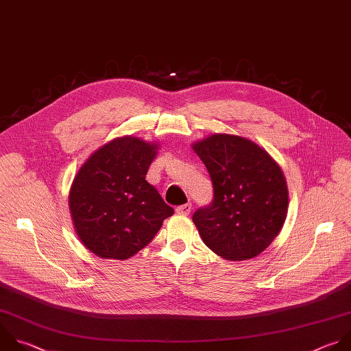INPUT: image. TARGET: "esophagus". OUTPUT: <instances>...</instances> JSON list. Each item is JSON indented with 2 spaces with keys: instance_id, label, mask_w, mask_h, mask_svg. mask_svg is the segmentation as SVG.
<instances>
[{
  "instance_id": "obj_1",
  "label": "esophagus",
  "mask_w": 351,
  "mask_h": 351,
  "mask_svg": "<svg viewBox=\"0 0 351 351\" xmlns=\"http://www.w3.org/2000/svg\"><path fill=\"white\" fill-rule=\"evenodd\" d=\"M191 212V204H183V205H180V206H178L176 208V213L178 215H189Z\"/></svg>"
}]
</instances>
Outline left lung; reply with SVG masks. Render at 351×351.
I'll list each match as a JSON object with an SVG mask.
<instances>
[{
    "instance_id": "8db88e82",
    "label": "left lung",
    "mask_w": 351,
    "mask_h": 351,
    "mask_svg": "<svg viewBox=\"0 0 351 351\" xmlns=\"http://www.w3.org/2000/svg\"><path fill=\"white\" fill-rule=\"evenodd\" d=\"M213 186L212 202L193 221L204 244L226 261H248L278 236L288 210V187L270 154L241 136L215 134L193 145Z\"/></svg>"
}]
</instances>
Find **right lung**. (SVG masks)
Returning a JSON list of instances; mask_svg holds the SVG:
<instances>
[{
	"label": "right lung",
	"instance_id": "right-lung-1",
	"mask_svg": "<svg viewBox=\"0 0 351 351\" xmlns=\"http://www.w3.org/2000/svg\"><path fill=\"white\" fill-rule=\"evenodd\" d=\"M156 154V143L124 136L101 146L78 171L69 195L71 219L80 240L96 256H134L173 215L146 180Z\"/></svg>",
	"mask_w": 351,
	"mask_h": 351
}]
</instances>
